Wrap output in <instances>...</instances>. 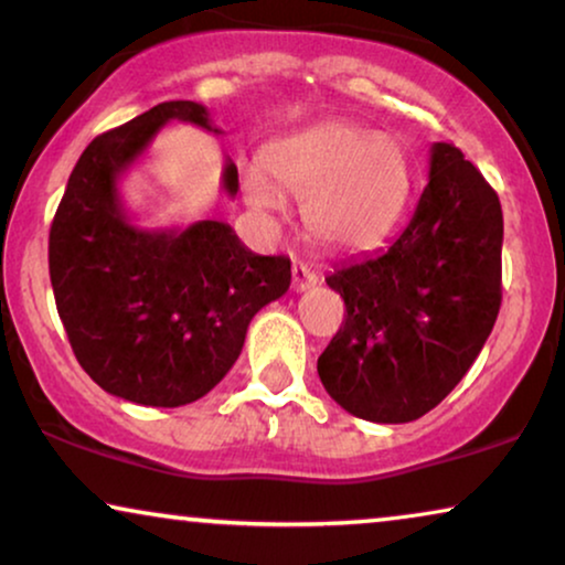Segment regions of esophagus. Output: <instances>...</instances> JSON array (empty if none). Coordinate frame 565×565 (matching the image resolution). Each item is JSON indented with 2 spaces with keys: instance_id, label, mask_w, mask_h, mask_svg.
Instances as JSON below:
<instances>
[{
  "instance_id": "esophagus-1",
  "label": "esophagus",
  "mask_w": 565,
  "mask_h": 565,
  "mask_svg": "<svg viewBox=\"0 0 565 565\" xmlns=\"http://www.w3.org/2000/svg\"><path fill=\"white\" fill-rule=\"evenodd\" d=\"M316 282H319V275H316L311 267L303 265V262H296V265H292V290H311Z\"/></svg>"
}]
</instances>
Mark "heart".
I'll return each mask as SVG.
<instances>
[{"mask_svg": "<svg viewBox=\"0 0 565 565\" xmlns=\"http://www.w3.org/2000/svg\"><path fill=\"white\" fill-rule=\"evenodd\" d=\"M412 184V161L396 138L342 120L282 138L265 164L244 172L246 200L257 211H280L288 192L303 200L308 234L334 249H367L388 236Z\"/></svg>", "mask_w": 565, "mask_h": 565, "instance_id": "1", "label": "heart"}]
</instances>
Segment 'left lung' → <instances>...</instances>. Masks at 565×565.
Segmentation results:
<instances>
[{
	"label": "left lung",
	"instance_id": "1",
	"mask_svg": "<svg viewBox=\"0 0 565 565\" xmlns=\"http://www.w3.org/2000/svg\"><path fill=\"white\" fill-rule=\"evenodd\" d=\"M499 195L452 143H431L429 182L388 249L344 262L327 285L347 316L319 358L344 412L406 424L431 412L483 350L501 306Z\"/></svg>",
	"mask_w": 565,
	"mask_h": 565
}]
</instances>
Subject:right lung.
<instances>
[{
  "instance_id": "add662e5",
  "label": "right lung",
  "mask_w": 565,
  "mask_h": 565,
  "mask_svg": "<svg viewBox=\"0 0 565 565\" xmlns=\"http://www.w3.org/2000/svg\"><path fill=\"white\" fill-rule=\"evenodd\" d=\"M174 120L221 134L207 107L174 99L97 136L68 177L49 238L53 296L84 373L113 396L161 408L213 391L254 313L290 288V259L246 249L228 223H134L118 182ZM221 182L236 198L231 159Z\"/></svg>"
}]
</instances>
